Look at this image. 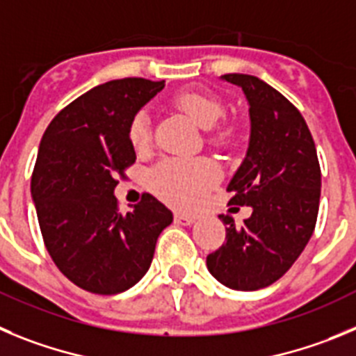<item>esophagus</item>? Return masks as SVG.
<instances>
[{
    "mask_svg": "<svg viewBox=\"0 0 356 356\" xmlns=\"http://www.w3.org/2000/svg\"><path fill=\"white\" fill-rule=\"evenodd\" d=\"M195 222H197V218L195 216H188V214L175 213V223H179V225H193Z\"/></svg>",
    "mask_w": 356,
    "mask_h": 356,
    "instance_id": "1",
    "label": "esophagus"
}]
</instances>
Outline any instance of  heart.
<instances>
[{"label": "heart", "mask_w": 356, "mask_h": 356, "mask_svg": "<svg viewBox=\"0 0 356 356\" xmlns=\"http://www.w3.org/2000/svg\"><path fill=\"white\" fill-rule=\"evenodd\" d=\"M175 106L184 111L202 129H211L223 115L222 102L202 92H181L175 95ZM129 142L136 150H145L150 143V120L145 111L131 118ZM234 138V127H216L213 142L225 145ZM220 179V170L211 159H165L149 174V186L156 197L177 209H193L204 200L207 191Z\"/></svg>", "instance_id": "b5f03b06"}]
</instances>
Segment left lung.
<instances>
[{"label": "left lung", "mask_w": 356, "mask_h": 356, "mask_svg": "<svg viewBox=\"0 0 356 356\" xmlns=\"http://www.w3.org/2000/svg\"><path fill=\"white\" fill-rule=\"evenodd\" d=\"M220 79L239 86L248 102L250 140L230 179L229 204L252 207L241 227L222 214L225 243L207 255V270L236 291H257L284 277L316 227L321 170L302 113L273 86L250 74Z\"/></svg>", "instance_id": "1"}]
</instances>
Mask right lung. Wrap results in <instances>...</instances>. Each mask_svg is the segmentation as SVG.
Here are the masks:
<instances>
[{
  "label": "right lung",
  "instance_id": "obj_1",
  "mask_svg": "<svg viewBox=\"0 0 356 356\" xmlns=\"http://www.w3.org/2000/svg\"><path fill=\"white\" fill-rule=\"evenodd\" d=\"M165 81L113 79L94 86L51 120L31 175L44 243L58 270L95 294H117L142 280L156 241L174 214L152 195L118 211L115 186L136 159L131 118Z\"/></svg>",
  "mask_w": 356,
  "mask_h": 356
}]
</instances>
